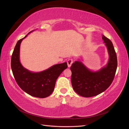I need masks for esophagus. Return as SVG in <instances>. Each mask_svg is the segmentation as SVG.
<instances>
[{"label":"esophagus","instance_id":"34e87169","mask_svg":"<svg viewBox=\"0 0 129 129\" xmlns=\"http://www.w3.org/2000/svg\"><path fill=\"white\" fill-rule=\"evenodd\" d=\"M67 64H68V67H71V66H72L73 62V61L72 58H70V59L67 60Z\"/></svg>","mask_w":129,"mask_h":129}]
</instances>
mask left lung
I'll use <instances>...</instances> for the list:
<instances>
[{
	"mask_svg": "<svg viewBox=\"0 0 129 129\" xmlns=\"http://www.w3.org/2000/svg\"><path fill=\"white\" fill-rule=\"evenodd\" d=\"M102 39L107 46L109 58L106 66L92 72L82 62L75 61L71 67L73 88L77 94L84 97L95 96L103 92L112 83L117 67V58L112 42L104 36Z\"/></svg>",
	"mask_w": 129,
	"mask_h": 129,
	"instance_id": "1",
	"label": "left lung"
}]
</instances>
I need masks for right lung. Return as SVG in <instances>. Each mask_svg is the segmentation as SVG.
Returning <instances> with one entry per match:
<instances>
[{
  "mask_svg": "<svg viewBox=\"0 0 129 129\" xmlns=\"http://www.w3.org/2000/svg\"><path fill=\"white\" fill-rule=\"evenodd\" d=\"M28 34L19 40L15 46L11 57V69L15 81L22 90L30 96L45 98L53 92L57 79L68 67L67 63L64 62L54 65L38 73L30 72L25 68L20 62L19 54L21 42Z\"/></svg>",
  "mask_w": 129,
  "mask_h": 129,
  "instance_id": "1",
  "label": "right lung"
}]
</instances>
